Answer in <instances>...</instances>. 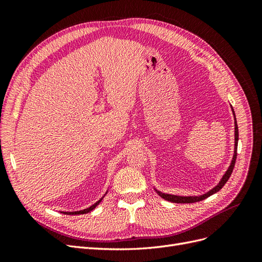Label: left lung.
I'll return each instance as SVG.
<instances>
[{
  "instance_id": "8db88e82",
  "label": "left lung",
  "mask_w": 262,
  "mask_h": 262,
  "mask_svg": "<svg viewBox=\"0 0 262 262\" xmlns=\"http://www.w3.org/2000/svg\"><path fill=\"white\" fill-rule=\"evenodd\" d=\"M233 110V115H234V119H235V146H234V155H233V158H232V162H231V165H229L228 169L225 171V173L223 175V177H222V179L220 180L219 184L212 188L210 191H208L207 193H203L201 195H190V196H182V195H175V194H168V193H164V192H161L160 190H156V192L158 195H161L163 199L167 200V201H170V202H175V203H194V202H199L201 200H204L207 199V198H209L210 195L216 193L217 191H220V190L223 188V186L226 184L228 178L231 177L232 172H233V169H234V166H235V162H236V157H237V144H238V126H237V121H236V117H235V113H234V109L232 108Z\"/></svg>"
}]
</instances>
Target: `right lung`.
<instances>
[{"label": "right lung", "mask_w": 262, "mask_h": 262, "mask_svg": "<svg viewBox=\"0 0 262 262\" xmlns=\"http://www.w3.org/2000/svg\"><path fill=\"white\" fill-rule=\"evenodd\" d=\"M107 192H108V190H107ZM106 192V193H107ZM105 193V194H106ZM105 196V195H104ZM104 196L101 198V199H99L96 203H94L93 205H91L90 208H87V209H84V210H81V211H75V212H61V213H64V214H69V215H77V214H85V213H89V212H91V211H93L95 208L97 207V205L101 202V200L104 199Z\"/></svg>", "instance_id": "add662e5"}]
</instances>
